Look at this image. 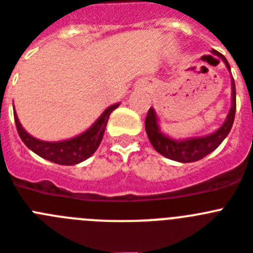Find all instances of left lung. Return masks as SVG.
Returning a JSON list of instances; mask_svg holds the SVG:
<instances>
[{
	"label": "left lung",
	"mask_w": 253,
	"mask_h": 253,
	"mask_svg": "<svg viewBox=\"0 0 253 253\" xmlns=\"http://www.w3.org/2000/svg\"><path fill=\"white\" fill-rule=\"evenodd\" d=\"M211 54L216 55L217 58L221 59L224 61L226 69L229 71V73L231 74L230 65H229L228 60H226L224 55L220 54L216 50H212ZM235 107H237V103H235V84L233 77H231L230 109H229L228 114H226L224 123L218 127L217 130L209 133V135H205V136L188 137V139H173V137L169 136L167 133H165L161 130L159 117L157 114L156 109L152 107L149 112H148V114H146V135L149 137V141L153 145V148L159 154H162L163 157L181 163L195 162V161L205 158L207 154L213 152L224 141L225 137L228 136L231 130V126H233V122H234Z\"/></svg>",
	"instance_id": "obj_1"
}]
</instances>
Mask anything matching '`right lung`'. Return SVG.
<instances>
[{
	"mask_svg": "<svg viewBox=\"0 0 253 253\" xmlns=\"http://www.w3.org/2000/svg\"><path fill=\"white\" fill-rule=\"evenodd\" d=\"M120 104L121 103H116L108 107L100 114V117L82 133L71 139L61 140V141H43V140L36 139L24 130L16 112H14V118L19 136L32 152L42 158L47 159L50 162L63 165V166H72V165L84 162L96 152L103 140L110 113L120 107Z\"/></svg>",
	"mask_w": 253,
	"mask_h": 253,
	"instance_id": "obj_1",
	"label": "right lung"
}]
</instances>
